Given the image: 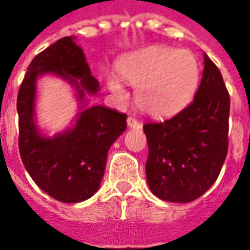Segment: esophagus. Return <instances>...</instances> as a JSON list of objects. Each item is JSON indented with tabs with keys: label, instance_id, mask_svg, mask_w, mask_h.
I'll return each mask as SVG.
<instances>
[{
	"label": "esophagus",
	"instance_id": "obj_1",
	"mask_svg": "<svg viewBox=\"0 0 250 250\" xmlns=\"http://www.w3.org/2000/svg\"><path fill=\"white\" fill-rule=\"evenodd\" d=\"M126 122H128V126L132 128V129H140V128H142V124H140L139 121L132 118V117H129V118L126 120Z\"/></svg>",
	"mask_w": 250,
	"mask_h": 250
}]
</instances>
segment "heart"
I'll return each mask as SVG.
<instances>
[{
	"instance_id": "1",
	"label": "heart",
	"mask_w": 250,
	"mask_h": 250,
	"mask_svg": "<svg viewBox=\"0 0 250 250\" xmlns=\"http://www.w3.org/2000/svg\"><path fill=\"white\" fill-rule=\"evenodd\" d=\"M122 81L138 87L136 103L153 117H168L184 110L196 94L200 68L196 57L188 50L150 47L117 63ZM114 96L124 100L126 90L115 76L107 78Z\"/></svg>"
}]
</instances>
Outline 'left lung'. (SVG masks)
Wrapping results in <instances>:
<instances>
[{"label": "left lung", "mask_w": 250, "mask_h": 250, "mask_svg": "<svg viewBox=\"0 0 250 250\" xmlns=\"http://www.w3.org/2000/svg\"><path fill=\"white\" fill-rule=\"evenodd\" d=\"M193 101L172 118L147 122L146 178L153 195L172 203L200 197L216 182L228 151L229 94L216 63L205 54Z\"/></svg>", "instance_id": "8db88e82"}]
</instances>
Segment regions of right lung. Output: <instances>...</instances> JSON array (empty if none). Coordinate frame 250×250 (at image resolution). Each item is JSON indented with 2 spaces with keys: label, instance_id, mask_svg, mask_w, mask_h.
I'll use <instances>...</instances> for the list:
<instances>
[{
  "label": "right lung",
  "instance_id": "obj_1",
  "mask_svg": "<svg viewBox=\"0 0 250 250\" xmlns=\"http://www.w3.org/2000/svg\"><path fill=\"white\" fill-rule=\"evenodd\" d=\"M53 73L77 91L80 112L71 128L45 137L35 125L37 79ZM100 90L83 50L68 36L30 62L18 93L19 151L37 187L63 203H78L100 188L111 145L126 129V115L104 105H87L86 96Z\"/></svg>",
  "mask_w": 250,
  "mask_h": 250
}]
</instances>
